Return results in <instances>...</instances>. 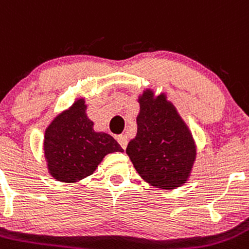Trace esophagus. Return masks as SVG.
<instances>
[{
    "label": "esophagus",
    "mask_w": 249,
    "mask_h": 249,
    "mask_svg": "<svg viewBox=\"0 0 249 249\" xmlns=\"http://www.w3.org/2000/svg\"><path fill=\"white\" fill-rule=\"evenodd\" d=\"M118 142H119V145L122 146L123 150H125L127 146V136L126 135H120L119 138H118Z\"/></svg>",
    "instance_id": "1"
}]
</instances>
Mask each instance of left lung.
I'll use <instances>...</instances> for the list:
<instances>
[{"label":"left lung","mask_w":249,"mask_h":249,"mask_svg":"<svg viewBox=\"0 0 249 249\" xmlns=\"http://www.w3.org/2000/svg\"><path fill=\"white\" fill-rule=\"evenodd\" d=\"M138 134L126 147L141 178L161 189L187 182L196 151L189 129L166 96L157 98L146 89L139 98Z\"/></svg>","instance_id":"left-lung-1"}]
</instances>
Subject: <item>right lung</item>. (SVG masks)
<instances>
[{"label":"right lung","instance_id":"obj_1","mask_svg":"<svg viewBox=\"0 0 249 249\" xmlns=\"http://www.w3.org/2000/svg\"><path fill=\"white\" fill-rule=\"evenodd\" d=\"M85 101L78 99L55 118L44 139V153L55 179L73 183L96 171L106 155L123 152L119 143L106 132L93 130L86 115Z\"/></svg>","mask_w":249,"mask_h":249}]
</instances>
